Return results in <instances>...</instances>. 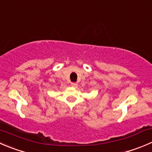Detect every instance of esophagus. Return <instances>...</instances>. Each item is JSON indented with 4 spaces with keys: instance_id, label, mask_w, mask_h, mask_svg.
Segmentation results:
<instances>
[{
    "instance_id": "obj_1",
    "label": "esophagus",
    "mask_w": 152,
    "mask_h": 152,
    "mask_svg": "<svg viewBox=\"0 0 152 152\" xmlns=\"http://www.w3.org/2000/svg\"><path fill=\"white\" fill-rule=\"evenodd\" d=\"M71 86L73 87V88H77V87H78V84H76V83H71Z\"/></svg>"
}]
</instances>
